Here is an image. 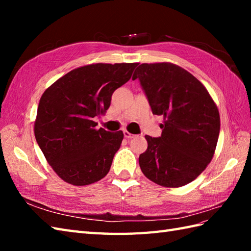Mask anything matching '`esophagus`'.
<instances>
[{
    "instance_id": "34e87169",
    "label": "esophagus",
    "mask_w": 251,
    "mask_h": 251,
    "mask_svg": "<svg viewBox=\"0 0 251 251\" xmlns=\"http://www.w3.org/2000/svg\"><path fill=\"white\" fill-rule=\"evenodd\" d=\"M124 137L127 138V139H130V138L134 137V135H131L128 130H124Z\"/></svg>"
}]
</instances>
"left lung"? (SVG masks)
<instances>
[{
    "label": "left lung",
    "instance_id": "left-lung-1",
    "mask_svg": "<svg viewBox=\"0 0 251 251\" xmlns=\"http://www.w3.org/2000/svg\"><path fill=\"white\" fill-rule=\"evenodd\" d=\"M136 78L152 113L164 116L161 137L146 136L148 149L139 156L143 175L165 188L192 182L215 154L220 132L215 101L199 79L174 63H142Z\"/></svg>",
    "mask_w": 251,
    "mask_h": 251
}]
</instances>
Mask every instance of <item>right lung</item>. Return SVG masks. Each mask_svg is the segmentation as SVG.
Wrapping results in <instances>:
<instances>
[{"instance_id":"right-lung-1","label":"right lung","mask_w":251,"mask_h":251,"mask_svg":"<svg viewBox=\"0 0 251 251\" xmlns=\"http://www.w3.org/2000/svg\"><path fill=\"white\" fill-rule=\"evenodd\" d=\"M138 63H93L67 73L40 99L34 122L37 145L59 177L72 185L97 182L109 173L123 131L96 129L114 90L129 81Z\"/></svg>"}]
</instances>
